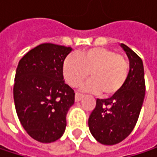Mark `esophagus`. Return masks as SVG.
Returning <instances> with one entry per match:
<instances>
[{
  "label": "esophagus",
  "instance_id": "34e87169",
  "mask_svg": "<svg viewBox=\"0 0 157 157\" xmlns=\"http://www.w3.org/2000/svg\"><path fill=\"white\" fill-rule=\"evenodd\" d=\"M82 96H83V94H82L76 93V94H75V101H76V102H79V101L82 98Z\"/></svg>",
  "mask_w": 157,
  "mask_h": 157
}]
</instances>
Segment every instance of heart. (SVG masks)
I'll use <instances>...</instances> for the list:
<instances>
[{
  "mask_svg": "<svg viewBox=\"0 0 157 157\" xmlns=\"http://www.w3.org/2000/svg\"><path fill=\"white\" fill-rule=\"evenodd\" d=\"M83 89L101 93L105 97L116 94L124 85L129 75L126 58L113 50L94 47L68 55L63 63V74L71 86H78L88 77Z\"/></svg>",
  "mask_w": 157,
  "mask_h": 157,
  "instance_id": "heart-1",
  "label": "heart"
}]
</instances>
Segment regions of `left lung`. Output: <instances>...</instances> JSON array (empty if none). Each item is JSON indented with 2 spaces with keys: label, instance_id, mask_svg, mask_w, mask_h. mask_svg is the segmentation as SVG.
I'll return each mask as SVG.
<instances>
[{
  "label": "left lung",
  "instance_id": "left-lung-1",
  "mask_svg": "<svg viewBox=\"0 0 157 157\" xmlns=\"http://www.w3.org/2000/svg\"><path fill=\"white\" fill-rule=\"evenodd\" d=\"M122 48L129 59V75L124 85L107 99H97L88 119L93 136L103 144L113 145L125 139L134 130L145 94L142 59L128 46Z\"/></svg>",
  "mask_w": 157,
  "mask_h": 157
}]
</instances>
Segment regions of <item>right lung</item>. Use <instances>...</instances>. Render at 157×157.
I'll return each mask as SVG.
<instances>
[{
  "label": "right lung",
  "mask_w": 157,
  "mask_h": 157,
  "mask_svg": "<svg viewBox=\"0 0 157 157\" xmlns=\"http://www.w3.org/2000/svg\"><path fill=\"white\" fill-rule=\"evenodd\" d=\"M72 50L43 44L18 63L13 85L16 113L24 130L36 141H56L65 131L75 92L64 82L63 63Z\"/></svg>",
  "instance_id": "right-lung-1"
}]
</instances>
